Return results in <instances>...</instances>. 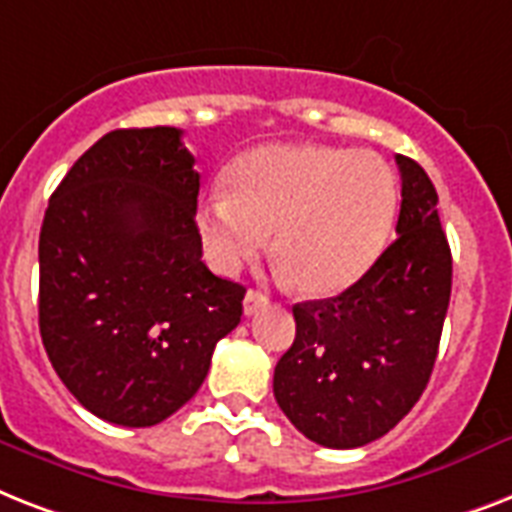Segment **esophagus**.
<instances>
[{"label": "esophagus", "mask_w": 512, "mask_h": 512, "mask_svg": "<svg viewBox=\"0 0 512 512\" xmlns=\"http://www.w3.org/2000/svg\"><path fill=\"white\" fill-rule=\"evenodd\" d=\"M269 298L267 293H261V290H248L243 298V312L245 317H251V314L261 312V309H267Z\"/></svg>", "instance_id": "esophagus-1"}]
</instances>
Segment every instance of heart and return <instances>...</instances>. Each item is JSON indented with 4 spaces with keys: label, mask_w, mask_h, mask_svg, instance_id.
<instances>
[{
    "label": "heart",
    "mask_w": 512,
    "mask_h": 512,
    "mask_svg": "<svg viewBox=\"0 0 512 512\" xmlns=\"http://www.w3.org/2000/svg\"><path fill=\"white\" fill-rule=\"evenodd\" d=\"M198 214L208 261L237 272L267 248L290 288L314 298L351 288L386 251L399 182L380 155L330 145H264L232 163Z\"/></svg>",
    "instance_id": "heart-1"
}]
</instances>
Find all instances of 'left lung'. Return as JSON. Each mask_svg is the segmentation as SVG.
I'll return each instance as SVG.
<instances>
[{"label":"left lung","instance_id":"8db88e82","mask_svg":"<svg viewBox=\"0 0 512 512\" xmlns=\"http://www.w3.org/2000/svg\"><path fill=\"white\" fill-rule=\"evenodd\" d=\"M396 240L341 296L293 306L296 341L275 367L288 420L330 449L365 447L415 407L439 354L452 253L439 195L420 163L396 155Z\"/></svg>","mask_w":512,"mask_h":512}]
</instances>
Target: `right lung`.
I'll return each mask as SVG.
<instances>
[{"label":"right lung","instance_id":"obj_1","mask_svg":"<svg viewBox=\"0 0 512 512\" xmlns=\"http://www.w3.org/2000/svg\"><path fill=\"white\" fill-rule=\"evenodd\" d=\"M182 129H116L73 163L39 235V333L92 415L147 428L198 394L245 288L200 261Z\"/></svg>","mask_w":512,"mask_h":512}]
</instances>
